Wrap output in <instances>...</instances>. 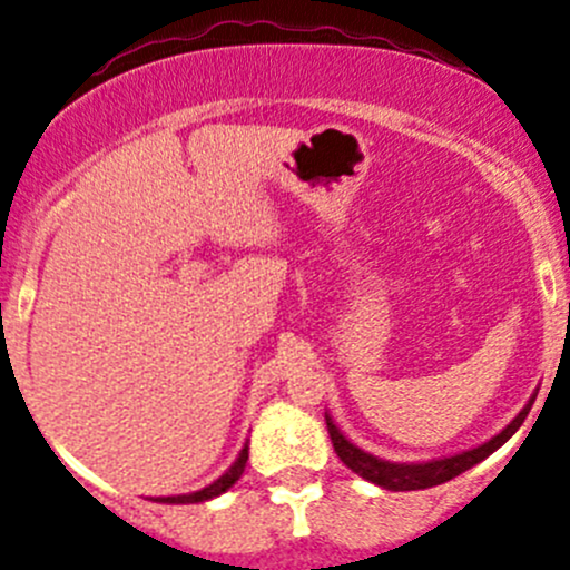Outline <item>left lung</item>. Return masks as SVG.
<instances>
[{
	"mask_svg": "<svg viewBox=\"0 0 570 570\" xmlns=\"http://www.w3.org/2000/svg\"><path fill=\"white\" fill-rule=\"evenodd\" d=\"M532 403H535V395H532L530 403H527V406L510 420V425H504L497 436L489 439V442L478 444V448L472 450H463V453L444 455V459H433V461H420V463L384 461L379 459V455L365 453V450L356 448L354 442H348V439L340 433V428L334 425V420L328 414H326V428H328V436H332L334 453L340 455V461H343L351 472H356L360 478L371 480V483L381 485V489L386 491H416V489H431V485L448 483V480L459 478L461 472L472 469L474 463L485 461L491 453H497V450H500L502 444L519 431L521 422H524L527 414H530Z\"/></svg>",
	"mask_w": 570,
	"mask_h": 570,
	"instance_id": "left-lung-1",
	"label": "left lung"
}]
</instances>
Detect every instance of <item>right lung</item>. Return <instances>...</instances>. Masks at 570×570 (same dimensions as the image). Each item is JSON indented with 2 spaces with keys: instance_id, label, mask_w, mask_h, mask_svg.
I'll use <instances>...</instances> for the list:
<instances>
[{
  "instance_id": "right-lung-1",
  "label": "right lung",
  "mask_w": 570,
  "mask_h": 570,
  "mask_svg": "<svg viewBox=\"0 0 570 570\" xmlns=\"http://www.w3.org/2000/svg\"><path fill=\"white\" fill-rule=\"evenodd\" d=\"M246 459H249V444H244V448H242V453H238V459L233 461V466L227 469V472L222 474V478H216L214 483H210V485H205V489H199V491H191V494H178V497H158L156 502H169V504H189V502H208V500H214V497L225 494V491L230 489V485L236 483L238 478H242V474H244V466H246Z\"/></svg>"
}]
</instances>
